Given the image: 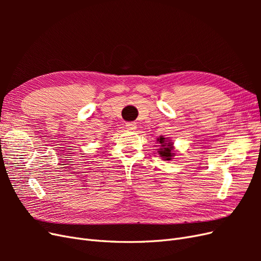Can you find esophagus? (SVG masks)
<instances>
[{"mask_svg":"<svg viewBox=\"0 0 261 261\" xmlns=\"http://www.w3.org/2000/svg\"><path fill=\"white\" fill-rule=\"evenodd\" d=\"M126 129H128V130H130V132H134V130H136V128H137V124L135 123V122H129V123H126Z\"/></svg>","mask_w":261,"mask_h":261,"instance_id":"34e87169","label":"esophagus"}]
</instances>
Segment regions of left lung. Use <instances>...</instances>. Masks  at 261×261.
I'll list each match as a JSON object with an SVG mask.
<instances>
[{"label": "left lung", "mask_w": 261, "mask_h": 261, "mask_svg": "<svg viewBox=\"0 0 261 261\" xmlns=\"http://www.w3.org/2000/svg\"><path fill=\"white\" fill-rule=\"evenodd\" d=\"M158 141L160 144L159 150V154L162 156V159L164 161H169L172 159V156L174 155V147H173V143H171V140L168 138H164L163 136H160V138H158Z\"/></svg>", "instance_id": "8db88e82"}]
</instances>
